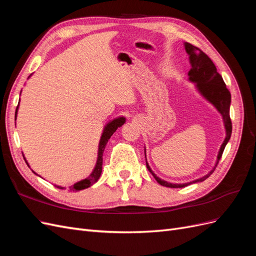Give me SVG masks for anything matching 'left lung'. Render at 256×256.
Listing matches in <instances>:
<instances>
[{"label":"left lung","mask_w":256,"mask_h":256,"mask_svg":"<svg viewBox=\"0 0 256 256\" xmlns=\"http://www.w3.org/2000/svg\"><path fill=\"white\" fill-rule=\"evenodd\" d=\"M184 50L189 56V63L191 65L190 72H188V80L192 83H196V88L198 92L203 98H205L208 102H210L216 109L218 111L223 120L224 128H226V138L220 147L218 156H216V162L214 168L210 172L207 173L205 176L200 177L196 180H192L190 182H184V184H173L168 182L166 180H161L156 174L152 172L150 164H147L146 160V166L147 170L152 173L154 180H156L161 186L168 188H184L187 186L196 182H204L205 180L212 174L216 164H219V160L222 156L223 150L226 148L228 142L232 134V122L230 118V92L226 88V85L224 83L221 74L216 72V68L212 60L209 58L206 54L200 50L198 48L194 47V46L184 42ZM145 150V158H146V150Z\"/></svg>","instance_id":"obj_1"}]
</instances>
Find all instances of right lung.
<instances>
[{
    "label": "right lung",
    "mask_w": 256,
    "mask_h": 256,
    "mask_svg": "<svg viewBox=\"0 0 256 256\" xmlns=\"http://www.w3.org/2000/svg\"><path fill=\"white\" fill-rule=\"evenodd\" d=\"M30 76H28V78H30ZM18 108H19V104H18L17 109H16V113H14V120H16V118H17ZM125 122H126V118H124V116H120V118H116L110 120L109 122L106 124V125L104 128L102 134V136H100V141H99V145H98V157H97L96 166H95L94 170H92V172L90 174L88 177L85 178V180H82L74 184L72 186H70V187L68 188L69 191H80V190H83V189H86V188L90 187V186H92L95 182H98L99 177H100V175H102V156H104V150L106 148V145L108 141L110 140V138L112 136V134L115 132L116 130H118V128L122 127ZM26 164L28 166L26 160ZM32 172H34V171H32ZM34 174H36V173L34 172ZM54 186H56V187L58 188V189H66L65 187H60V186H58V184H54Z\"/></svg>",
    "instance_id": "right-lung-1"
}]
</instances>
